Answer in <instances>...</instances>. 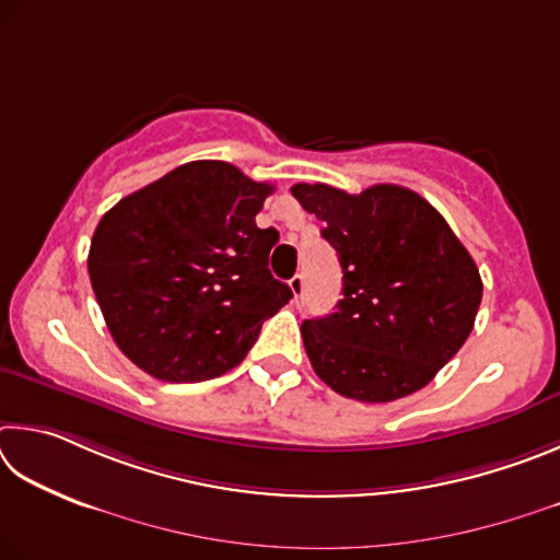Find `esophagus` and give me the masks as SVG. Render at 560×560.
Wrapping results in <instances>:
<instances>
[{
    "label": "esophagus",
    "instance_id": "34e87169",
    "mask_svg": "<svg viewBox=\"0 0 560 560\" xmlns=\"http://www.w3.org/2000/svg\"><path fill=\"white\" fill-rule=\"evenodd\" d=\"M290 290L292 295H295V302L305 298V275H295V278L290 280Z\"/></svg>",
    "mask_w": 560,
    "mask_h": 560
}]
</instances>
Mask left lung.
<instances>
[{
  "label": "left lung",
  "instance_id": "left-lung-1",
  "mask_svg": "<svg viewBox=\"0 0 560 560\" xmlns=\"http://www.w3.org/2000/svg\"><path fill=\"white\" fill-rule=\"evenodd\" d=\"M302 209L325 221L345 288L337 312L302 322L315 374L347 398L388 404L416 394L475 327L482 278L447 221L396 184L347 194L295 184Z\"/></svg>",
  "mask_w": 560,
  "mask_h": 560
}]
</instances>
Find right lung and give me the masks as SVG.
Returning a JSON list of instances; mask_svg holds the SVG:
<instances>
[{"label":"right lung","instance_id":"add662e5","mask_svg":"<svg viewBox=\"0 0 560 560\" xmlns=\"http://www.w3.org/2000/svg\"><path fill=\"white\" fill-rule=\"evenodd\" d=\"M272 184L219 160L189 162L117 201L91 241L88 275L122 354L170 384L241 364L292 290L268 255L278 231L255 215Z\"/></svg>","mask_w":560,"mask_h":560}]
</instances>
